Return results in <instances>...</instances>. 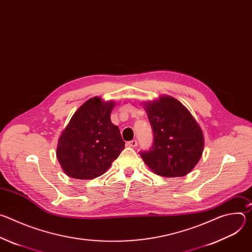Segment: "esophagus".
Here are the masks:
<instances>
[{
  "label": "esophagus",
  "mask_w": 252,
  "mask_h": 252,
  "mask_svg": "<svg viewBox=\"0 0 252 252\" xmlns=\"http://www.w3.org/2000/svg\"><path fill=\"white\" fill-rule=\"evenodd\" d=\"M126 146L129 147V148H135L137 146V141L135 139H132V140H129L126 142Z\"/></svg>",
  "instance_id": "34e87169"
}]
</instances>
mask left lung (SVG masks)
<instances>
[{
  "label": "left lung",
  "mask_w": 252,
  "mask_h": 252,
  "mask_svg": "<svg viewBox=\"0 0 252 252\" xmlns=\"http://www.w3.org/2000/svg\"><path fill=\"white\" fill-rule=\"evenodd\" d=\"M154 131V143L139 155L157 174L164 177L187 175L199 161L203 133L187 107L177 99L162 95L145 103Z\"/></svg>",
  "instance_id": "1"
}]
</instances>
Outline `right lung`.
Instances as JSON below:
<instances>
[{"mask_svg":"<svg viewBox=\"0 0 252 252\" xmlns=\"http://www.w3.org/2000/svg\"><path fill=\"white\" fill-rule=\"evenodd\" d=\"M114 101L93 97L82 104L63 130L57 158L64 173L77 179L103 174L125 149L119 126L111 121Z\"/></svg>","mask_w":252,"mask_h":252,"instance_id":"add662e5","label":"right lung"}]
</instances>
